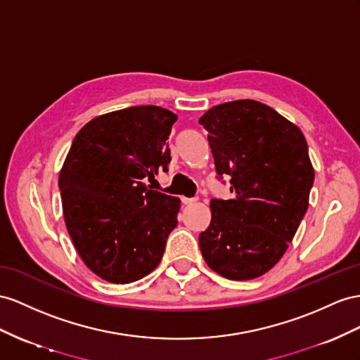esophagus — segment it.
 Returning <instances> with one entry per match:
<instances>
[{
	"instance_id": "obj_1",
	"label": "esophagus",
	"mask_w": 360,
	"mask_h": 360,
	"mask_svg": "<svg viewBox=\"0 0 360 360\" xmlns=\"http://www.w3.org/2000/svg\"><path fill=\"white\" fill-rule=\"evenodd\" d=\"M181 200H182L184 205H191V204H195L198 198H181Z\"/></svg>"
}]
</instances>
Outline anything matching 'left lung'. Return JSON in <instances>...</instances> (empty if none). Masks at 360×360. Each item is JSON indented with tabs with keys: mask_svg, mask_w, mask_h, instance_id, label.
<instances>
[{
	"mask_svg": "<svg viewBox=\"0 0 360 360\" xmlns=\"http://www.w3.org/2000/svg\"><path fill=\"white\" fill-rule=\"evenodd\" d=\"M199 123L219 179L229 178L234 193L211 199L202 257L228 280L257 278L280 262L307 211L315 179L307 141L300 127L255 100L213 106Z\"/></svg>",
	"mask_w": 360,
	"mask_h": 360,
	"instance_id": "1",
	"label": "left lung"
}]
</instances>
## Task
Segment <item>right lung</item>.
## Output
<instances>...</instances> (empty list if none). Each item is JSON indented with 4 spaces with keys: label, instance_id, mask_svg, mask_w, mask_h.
I'll list each match as a JSON object with an SVG mask.
<instances>
[{
    "label": "right lung",
    "instance_id": "right-lung-1",
    "mask_svg": "<svg viewBox=\"0 0 360 360\" xmlns=\"http://www.w3.org/2000/svg\"><path fill=\"white\" fill-rule=\"evenodd\" d=\"M178 117L131 106L92 118L76 135L59 174L63 217L76 251L109 283L127 284L160 264L178 225L179 198L144 186L169 170Z\"/></svg>",
    "mask_w": 360,
    "mask_h": 360
}]
</instances>
